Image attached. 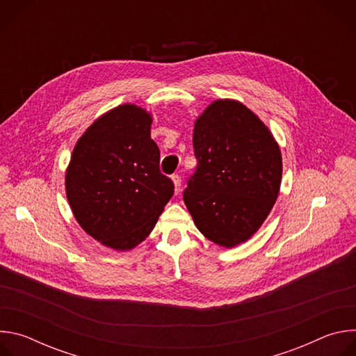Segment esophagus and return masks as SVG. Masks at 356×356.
I'll use <instances>...</instances> for the list:
<instances>
[{"instance_id": "1", "label": "esophagus", "mask_w": 356, "mask_h": 356, "mask_svg": "<svg viewBox=\"0 0 356 356\" xmlns=\"http://www.w3.org/2000/svg\"><path fill=\"white\" fill-rule=\"evenodd\" d=\"M172 180H173V184H175V193L177 194V193L180 191V187H181V179H180V176L175 175V176L172 177Z\"/></svg>"}]
</instances>
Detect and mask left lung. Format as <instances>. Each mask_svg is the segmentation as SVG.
<instances>
[{
    "mask_svg": "<svg viewBox=\"0 0 356 356\" xmlns=\"http://www.w3.org/2000/svg\"><path fill=\"white\" fill-rule=\"evenodd\" d=\"M193 147L198 163L183 200L197 229L224 248L246 242L279 195V143L246 106L220 98L195 120Z\"/></svg>",
    "mask_w": 356,
    "mask_h": 356,
    "instance_id": "1",
    "label": "left lung"
}]
</instances>
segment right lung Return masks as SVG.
Wrapping results in <instances>:
<instances>
[{
	"label": "right lung",
	"instance_id": "add662e5",
	"mask_svg": "<svg viewBox=\"0 0 356 356\" xmlns=\"http://www.w3.org/2000/svg\"><path fill=\"white\" fill-rule=\"evenodd\" d=\"M152 114L135 104L98 117L79 138L66 169L72 213L101 245L131 250L155 228L173 195L150 138Z\"/></svg>",
	"mask_w": 356,
	"mask_h": 356
}]
</instances>
